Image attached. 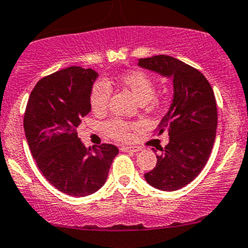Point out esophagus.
<instances>
[{
	"mask_svg": "<svg viewBox=\"0 0 248 248\" xmlns=\"http://www.w3.org/2000/svg\"><path fill=\"white\" fill-rule=\"evenodd\" d=\"M122 151H126V152H138L140 151V147H134V146H122L121 147Z\"/></svg>",
	"mask_w": 248,
	"mask_h": 248,
	"instance_id": "34e87169",
	"label": "esophagus"
}]
</instances>
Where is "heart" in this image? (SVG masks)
<instances>
[{
    "label": "heart",
    "mask_w": 248,
    "mask_h": 248,
    "mask_svg": "<svg viewBox=\"0 0 248 248\" xmlns=\"http://www.w3.org/2000/svg\"><path fill=\"white\" fill-rule=\"evenodd\" d=\"M122 84L133 93L141 104L151 101L155 96L156 85L152 78L142 71H131L120 78ZM111 94V86L106 79H98L93 82L90 92V104L93 111L102 112L107 109ZM137 128L136 124L124 121L121 119L109 120L104 124V131L110 138L116 140H128Z\"/></svg>",
    "instance_id": "b5f03b06"
}]
</instances>
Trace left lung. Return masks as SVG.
I'll return each mask as SVG.
<instances>
[{
    "mask_svg": "<svg viewBox=\"0 0 248 248\" xmlns=\"http://www.w3.org/2000/svg\"><path fill=\"white\" fill-rule=\"evenodd\" d=\"M138 64L172 79V103L156 129L168 133L169 142L144 176L155 188L176 191L198 176L211 154L217 128L214 91L202 72L168 55L140 59Z\"/></svg>",
    "mask_w": 248,
    "mask_h": 248,
    "instance_id": "obj_1",
    "label": "left lung"
}]
</instances>
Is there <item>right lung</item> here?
<instances>
[{"label":"right lung","instance_id":"1","mask_svg":"<svg viewBox=\"0 0 248 248\" xmlns=\"http://www.w3.org/2000/svg\"><path fill=\"white\" fill-rule=\"evenodd\" d=\"M98 74L72 66L44 77L30 94L24 129L44 177L62 193L85 197L98 191L119 149H86L78 138L81 119L91 111L90 92Z\"/></svg>","mask_w":248,"mask_h":248}]
</instances>
